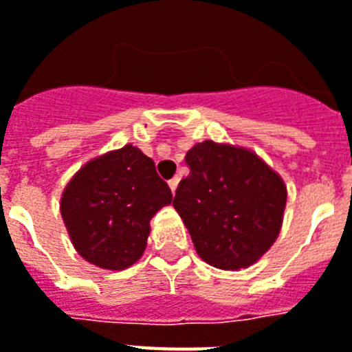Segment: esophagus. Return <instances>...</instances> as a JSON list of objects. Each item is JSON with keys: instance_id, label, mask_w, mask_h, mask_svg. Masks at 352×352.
<instances>
[{"instance_id": "esophagus-1", "label": "esophagus", "mask_w": 352, "mask_h": 352, "mask_svg": "<svg viewBox=\"0 0 352 352\" xmlns=\"http://www.w3.org/2000/svg\"><path fill=\"white\" fill-rule=\"evenodd\" d=\"M168 184H170L171 193H175L177 186H179V177H173V179H170V181H168Z\"/></svg>"}]
</instances>
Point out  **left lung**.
I'll list each match as a JSON object with an SVG mask.
<instances>
[{"label": "left lung", "mask_w": 352, "mask_h": 352, "mask_svg": "<svg viewBox=\"0 0 352 352\" xmlns=\"http://www.w3.org/2000/svg\"><path fill=\"white\" fill-rule=\"evenodd\" d=\"M186 164L173 206L199 256L219 270L255 264L280 233L284 181L253 151L213 141L191 148Z\"/></svg>", "instance_id": "obj_1"}]
</instances>
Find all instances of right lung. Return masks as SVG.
<instances>
[{
	"label": "right lung",
	"instance_id": "obj_1",
	"mask_svg": "<svg viewBox=\"0 0 352 352\" xmlns=\"http://www.w3.org/2000/svg\"><path fill=\"white\" fill-rule=\"evenodd\" d=\"M170 202L155 162L126 144L77 171L63 191L61 215L82 258L119 271L141 258L151 217Z\"/></svg>",
	"mask_w": 352,
	"mask_h": 352
}]
</instances>
